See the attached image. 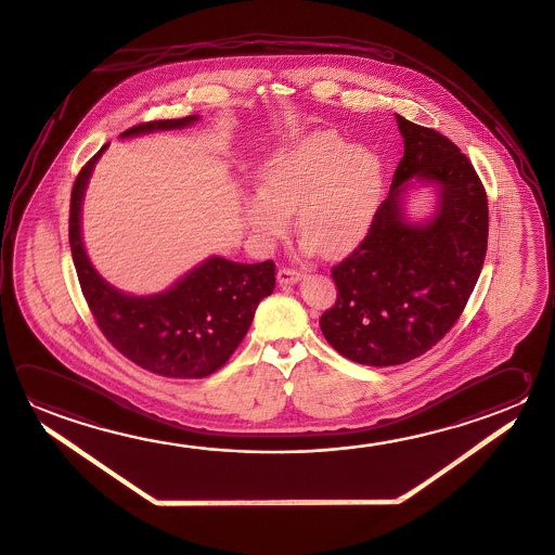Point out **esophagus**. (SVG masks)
I'll return each mask as SVG.
<instances>
[{
	"mask_svg": "<svg viewBox=\"0 0 555 555\" xmlns=\"http://www.w3.org/2000/svg\"><path fill=\"white\" fill-rule=\"evenodd\" d=\"M299 280H301V273L293 270V268H280V272H278V282L283 283V285H293Z\"/></svg>",
	"mask_w": 555,
	"mask_h": 555,
	"instance_id": "obj_1",
	"label": "esophagus"
}]
</instances>
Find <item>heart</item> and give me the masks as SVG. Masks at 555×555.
Returning a JSON list of instances; mask_svg holds the SVG:
<instances>
[{"label": "heart", "instance_id": "1", "mask_svg": "<svg viewBox=\"0 0 555 555\" xmlns=\"http://www.w3.org/2000/svg\"><path fill=\"white\" fill-rule=\"evenodd\" d=\"M260 192L244 203L254 238L270 246L297 231L309 250L324 256L352 253L372 229L382 202L385 166L367 146H356L338 131H313L273 152L258 171Z\"/></svg>", "mask_w": 555, "mask_h": 555}]
</instances>
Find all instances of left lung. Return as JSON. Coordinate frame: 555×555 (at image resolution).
<instances>
[{"label": "left lung", "mask_w": 555, "mask_h": 555, "mask_svg": "<svg viewBox=\"0 0 555 555\" xmlns=\"http://www.w3.org/2000/svg\"><path fill=\"white\" fill-rule=\"evenodd\" d=\"M404 154L372 229L333 268L336 302L321 317L334 350L373 367L428 352L464 313L483 268L489 207L472 162L448 137L397 115ZM411 179L439 188L428 223L403 219Z\"/></svg>", "instance_id": "1"}]
</instances>
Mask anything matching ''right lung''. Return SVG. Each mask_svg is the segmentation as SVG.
<instances>
[{
	"label": "right lung",
	"mask_w": 555,
	"mask_h": 555,
	"mask_svg": "<svg viewBox=\"0 0 555 555\" xmlns=\"http://www.w3.org/2000/svg\"><path fill=\"white\" fill-rule=\"evenodd\" d=\"M197 119L188 115L141 122L121 137L183 129ZM107 146L81 168L72 188L68 234L81 293L103 336L132 363L173 379L207 377L229 362L253 324L258 302L272 295L275 263H238L212 256L168 292L137 297L115 289L91 266L80 227L86 185Z\"/></svg>",
	"instance_id": "obj_1"
}]
</instances>
